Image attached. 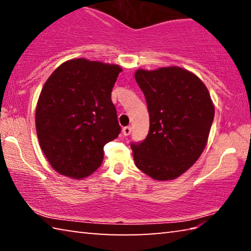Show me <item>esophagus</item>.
I'll use <instances>...</instances> for the list:
<instances>
[{"mask_svg":"<svg viewBox=\"0 0 251 251\" xmlns=\"http://www.w3.org/2000/svg\"><path fill=\"white\" fill-rule=\"evenodd\" d=\"M130 133H131V127L130 126H126V127H124V128H123V134H124L125 136L130 135Z\"/></svg>","mask_w":251,"mask_h":251,"instance_id":"1","label":"esophagus"}]
</instances>
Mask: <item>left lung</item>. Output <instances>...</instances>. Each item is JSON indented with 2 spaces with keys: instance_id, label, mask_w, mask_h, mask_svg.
<instances>
[{
  "instance_id": "obj_1",
  "label": "left lung",
  "mask_w": 251,
  "mask_h": 251,
  "mask_svg": "<svg viewBox=\"0 0 251 251\" xmlns=\"http://www.w3.org/2000/svg\"><path fill=\"white\" fill-rule=\"evenodd\" d=\"M135 79L150 113L144 141L131 143L136 166L156 180L175 179L205 150L215 109L201 79L180 67L138 70Z\"/></svg>"
}]
</instances>
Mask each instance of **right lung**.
I'll return each mask as SVG.
<instances>
[{
    "mask_svg": "<svg viewBox=\"0 0 251 251\" xmlns=\"http://www.w3.org/2000/svg\"><path fill=\"white\" fill-rule=\"evenodd\" d=\"M122 69L118 65L71 59L44 84L36 106L40 146L55 171L72 178L94 173L104 146L120 135L110 95Z\"/></svg>",
    "mask_w": 251,
    "mask_h": 251,
    "instance_id": "1",
    "label": "right lung"
}]
</instances>
